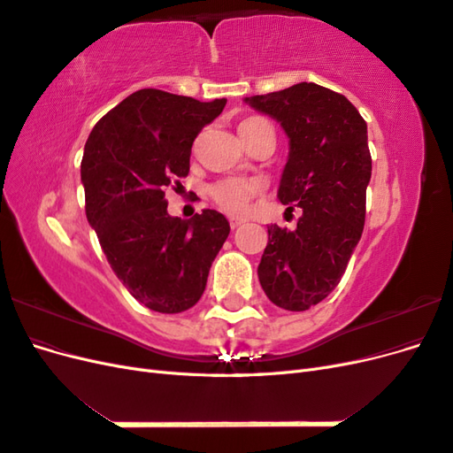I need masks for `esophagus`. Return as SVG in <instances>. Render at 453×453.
<instances>
[{
  "instance_id": "1",
  "label": "esophagus",
  "mask_w": 453,
  "mask_h": 453,
  "mask_svg": "<svg viewBox=\"0 0 453 453\" xmlns=\"http://www.w3.org/2000/svg\"><path fill=\"white\" fill-rule=\"evenodd\" d=\"M242 225H243V221H240V219H230V228H232V230L242 226Z\"/></svg>"
}]
</instances>
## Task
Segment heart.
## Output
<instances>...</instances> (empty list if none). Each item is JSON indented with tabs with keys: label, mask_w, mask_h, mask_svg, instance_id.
I'll list each match as a JSON object with an SVG mask.
<instances>
[{
	"label": "heart",
	"mask_w": 453,
	"mask_h": 453,
	"mask_svg": "<svg viewBox=\"0 0 453 453\" xmlns=\"http://www.w3.org/2000/svg\"><path fill=\"white\" fill-rule=\"evenodd\" d=\"M268 125L265 119L260 117H248L238 125V132L243 142H248L251 135L260 128ZM257 183L248 180H238V177H228L210 187V195L219 208L225 210L230 215H243L250 208L251 198L257 195Z\"/></svg>",
	"instance_id": "obj_1"
}]
</instances>
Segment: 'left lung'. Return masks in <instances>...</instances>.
I'll list each match as a JSON object with an SVG mask.
<instances>
[{
    "label": "left lung",
    "instance_id": "8db88e82",
    "mask_svg": "<svg viewBox=\"0 0 453 453\" xmlns=\"http://www.w3.org/2000/svg\"><path fill=\"white\" fill-rule=\"evenodd\" d=\"M245 102L289 135L278 196L291 210L303 208L296 230L268 226L258 280L273 304L304 311L334 291L363 234L372 173L366 122L346 96L315 83Z\"/></svg>",
    "mask_w": 453,
    "mask_h": 453
}]
</instances>
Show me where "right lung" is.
Listing matches in <instances>:
<instances>
[{"instance_id": "1", "label": "right lung", "mask_w": 453, "mask_h": 453, "mask_svg": "<svg viewBox=\"0 0 453 453\" xmlns=\"http://www.w3.org/2000/svg\"><path fill=\"white\" fill-rule=\"evenodd\" d=\"M225 105V98L200 102L142 88L96 122L87 140V219L117 278L153 311L193 308L228 238L225 215L202 210L183 221L168 215L164 198L166 187L188 175L196 135Z\"/></svg>"}]
</instances>
